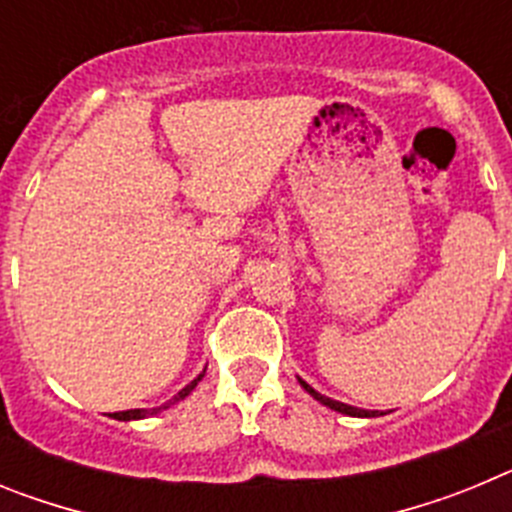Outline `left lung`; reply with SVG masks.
<instances>
[{"label":"left lung","mask_w":512,"mask_h":512,"mask_svg":"<svg viewBox=\"0 0 512 512\" xmlns=\"http://www.w3.org/2000/svg\"><path fill=\"white\" fill-rule=\"evenodd\" d=\"M297 382H300L302 390H305L307 395L315 397V400H318L320 405H325V408H330V410H336V413H341V415H348V418H379V415H384V413H379V410L354 408V405H346V402H338V400H333V397L320 395V392L315 390V387H310V384H307L305 379H300V377H297Z\"/></svg>","instance_id":"obj_1"}]
</instances>
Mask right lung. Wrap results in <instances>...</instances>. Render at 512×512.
<instances>
[{
	"mask_svg": "<svg viewBox=\"0 0 512 512\" xmlns=\"http://www.w3.org/2000/svg\"><path fill=\"white\" fill-rule=\"evenodd\" d=\"M207 369V366H205ZM205 377V372L202 374H197V377L192 379V382L187 384V387H184V390H179L176 392L174 397H171L169 402H164V405H158V408H138V410H122V413H112L110 418H115V420H143V418H151V415H156V413H161V410H169L171 405H176V402L179 400H184V397L189 395V392L194 390V387H197V384H200V379Z\"/></svg>",
	"mask_w": 512,
	"mask_h": 512,
	"instance_id": "obj_1",
	"label": "right lung"
}]
</instances>
